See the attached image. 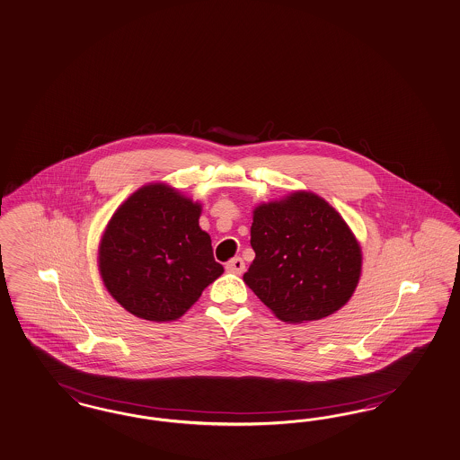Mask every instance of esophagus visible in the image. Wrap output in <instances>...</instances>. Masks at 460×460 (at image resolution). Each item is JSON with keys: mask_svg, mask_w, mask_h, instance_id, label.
<instances>
[{"mask_svg": "<svg viewBox=\"0 0 460 460\" xmlns=\"http://www.w3.org/2000/svg\"><path fill=\"white\" fill-rule=\"evenodd\" d=\"M244 261H243V258H233L231 261H227L226 263V270L227 271H231V273H236V275H241L243 271H244Z\"/></svg>", "mask_w": 460, "mask_h": 460, "instance_id": "esophagus-1", "label": "esophagus"}]
</instances>
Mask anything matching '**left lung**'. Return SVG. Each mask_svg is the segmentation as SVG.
I'll return each instance as SVG.
<instances>
[{
	"label": "left lung",
	"mask_w": 460,
	"mask_h": 460,
	"mask_svg": "<svg viewBox=\"0 0 460 460\" xmlns=\"http://www.w3.org/2000/svg\"><path fill=\"white\" fill-rule=\"evenodd\" d=\"M253 263L244 284L284 323L330 316L355 292L362 250L324 199L294 191L253 210Z\"/></svg>",
	"instance_id": "1"
}]
</instances>
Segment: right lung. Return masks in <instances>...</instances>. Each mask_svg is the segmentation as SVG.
I'll list each match as a JSON object with an SVG mask.
<instances>
[{"instance_id": "add662e5", "label": "right lung", "mask_w": 460, "mask_h": 460, "mask_svg": "<svg viewBox=\"0 0 460 460\" xmlns=\"http://www.w3.org/2000/svg\"><path fill=\"white\" fill-rule=\"evenodd\" d=\"M202 207L164 185L134 191L102 236L98 267L111 297L134 316L163 323L183 316L221 277L200 229Z\"/></svg>"}]
</instances>
